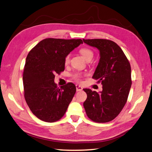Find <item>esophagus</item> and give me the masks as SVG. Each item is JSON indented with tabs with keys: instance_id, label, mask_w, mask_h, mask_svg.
<instances>
[{
	"instance_id": "esophagus-1",
	"label": "esophagus",
	"mask_w": 152,
	"mask_h": 152,
	"mask_svg": "<svg viewBox=\"0 0 152 152\" xmlns=\"http://www.w3.org/2000/svg\"><path fill=\"white\" fill-rule=\"evenodd\" d=\"M76 90H77V92H78V91H81L83 90V88H82L81 86L76 85Z\"/></svg>"
}]
</instances>
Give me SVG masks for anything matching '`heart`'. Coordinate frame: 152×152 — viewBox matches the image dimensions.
Instances as JSON below:
<instances>
[{"instance_id":"obj_1","label":"heart","mask_w":152,"mask_h":152,"mask_svg":"<svg viewBox=\"0 0 152 152\" xmlns=\"http://www.w3.org/2000/svg\"><path fill=\"white\" fill-rule=\"evenodd\" d=\"M80 53H81L83 57V58L86 60H87V61L92 59V58H93V56H94L93 51L88 48H81V49L80 50ZM69 60H70V54H67V55L65 56V60H64L65 64H68V63L69 62ZM82 77H83V74L80 73H75L72 75L73 79L77 82L81 81V79L82 78Z\"/></svg>"}]
</instances>
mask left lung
I'll return each mask as SVG.
<instances>
[{"label": "left lung", "instance_id": "left-lung-1", "mask_svg": "<svg viewBox=\"0 0 152 152\" xmlns=\"http://www.w3.org/2000/svg\"><path fill=\"white\" fill-rule=\"evenodd\" d=\"M100 51L99 63L93 79L101 83L99 93L84 88L87 98L83 103L87 116L95 122L113 121L118 115L127 101L132 85L129 61L119 45L105 39H83Z\"/></svg>", "mask_w": 152, "mask_h": 152}]
</instances>
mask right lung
Listing matches in <instances>:
<instances>
[{
    "label": "right lung",
    "instance_id": "1",
    "mask_svg": "<svg viewBox=\"0 0 152 152\" xmlns=\"http://www.w3.org/2000/svg\"><path fill=\"white\" fill-rule=\"evenodd\" d=\"M83 44L81 39L46 38L28 54L23 73L24 98L37 118L47 122L61 119L76 92L75 85L68 83L58 88L55 74L65 69V58Z\"/></svg>",
    "mask_w": 152,
    "mask_h": 152
}]
</instances>
